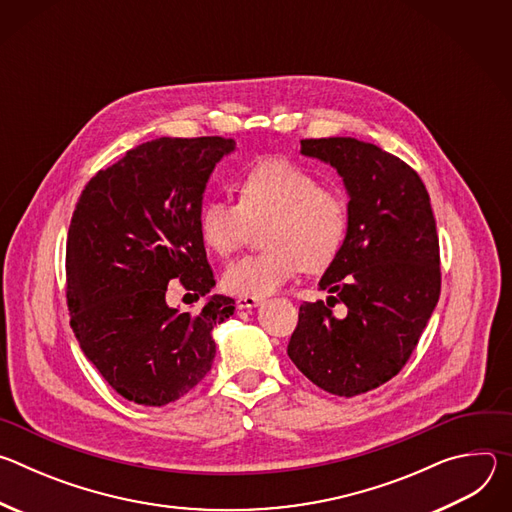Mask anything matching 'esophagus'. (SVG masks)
I'll return each instance as SVG.
<instances>
[{"instance_id": "34e87169", "label": "esophagus", "mask_w": 512, "mask_h": 512, "mask_svg": "<svg viewBox=\"0 0 512 512\" xmlns=\"http://www.w3.org/2000/svg\"><path fill=\"white\" fill-rule=\"evenodd\" d=\"M261 304V298H255V296H241L239 300H237V306L241 308V310H245V308H255V306H259Z\"/></svg>"}]
</instances>
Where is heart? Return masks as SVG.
<instances>
[{"mask_svg": "<svg viewBox=\"0 0 512 512\" xmlns=\"http://www.w3.org/2000/svg\"><path fill=\"white\" fill-rule=\"evenodd\" d=\"M263 221L267 249L237 259L223 275L233 294L261 298L302 269H326L344 247L350 208L338 188L322 186L308 168L265 158L243 172L239 202L216 196L202 204L198 227L212 251L231 255Z\"/></svg>", "mask_w": 512, "mask_h": 512, "instance_id": "obj_1", "label": "heart"}]
</instances>
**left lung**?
<instances>
[{
  "label": "left lung",
  "instance_id": "8db88e82",
  "mask_svg": "<svg viewBox=\"0 0 512 512\" xmlns=\"http://www.w3.org/2000/svg\"><path fill=\"white\" fill-rule=\"evenodd\" d=\"M302 154L342 176L350 227L320 279L330 298L300 306L287 354L320 389L354 397L393 379L413 354L440 300V239L423 180L397 156L354 137L302 139Z\"/></svg>",
  "mask_w": 512,
  "mask_h": 512
}]
</instances>
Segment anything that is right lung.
Masks as SVG:
<instances>
[{
  "label": "right lung",
  "mask_w": 512,
  "mask_h": 512,
  "mask_svg": "<svg viewBox=\"0 0 512 512\" xmlns=\"http://www.w3.org/2000/svg\"><path fill=\"white\" fill-rule=\"evenodd\" d=\"M231 137H160L99 170L81 192L66 239V304L85 356L127 401L162 407L212 367V330L235 300L198 314L166 304L172 279L206 296L214 273L198 227L202 192Z\"/></svg>",
  "instance_id": "right-lung-1"
}]
</instances>
